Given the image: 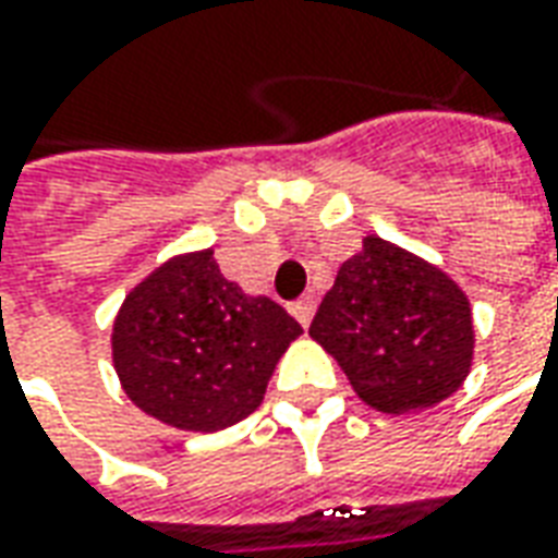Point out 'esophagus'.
Returning a JSON list of instances; mask_svg holds the SVG:
<instances>
[{
  "label": "esophagus",
  "mask_w": 558,
  "mask_h": 558,
  "mask_svg": "<svg viewBox=\"0 0 558 558\" xmlns=\"http://www.w3.org/2000/svg\"><path fill=\"white\" fill-rule=\"evenodd\" d=\"M290 311H292V317L299 319V323H302V326L307 329V326H311V319H314V311H317V305H314L311 299H302V302H295Z\"/></svg>",
  "instance_id": "34e87169"
}]
</instances>
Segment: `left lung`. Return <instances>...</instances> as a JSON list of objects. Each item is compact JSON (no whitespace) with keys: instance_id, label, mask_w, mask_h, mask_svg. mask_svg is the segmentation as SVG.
Returning <instances> with one entry per match:
<instances>
[{"instance_id":"8db88e82","label":"left lung","mask_w":558,"mask_h":558,"mask_svg":"<svg viewBox=\"0 0 558 558\" xmlns=\"http://www.w3.org/2000/svg\"><path fill=\"white\" fill-rule=\"evenodd\" d=\"M307 335L380 414H414L450 399L474 362L465 290L444 268L365 235L335 275Z\"/></svg>"}]
</instances>
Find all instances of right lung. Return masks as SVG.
<instances>
[{
    "label": "right lung",
    "instance_id": "add662e5",
    "mask_svg": "<svg viewBox=\"0 0 558 558\" xmlns=\"http://www.w3.org/2000/svg\"><path fill=\"white\" fill-rule=\"evenodd\" d=\"M302 326L268 295L223 278L214 247L174 253L123 299L111 360L135 408L181 432L251 416Z\"/></svg>",
    "mask_w": 558,
    "mask_h": 558
}]
</instances>
